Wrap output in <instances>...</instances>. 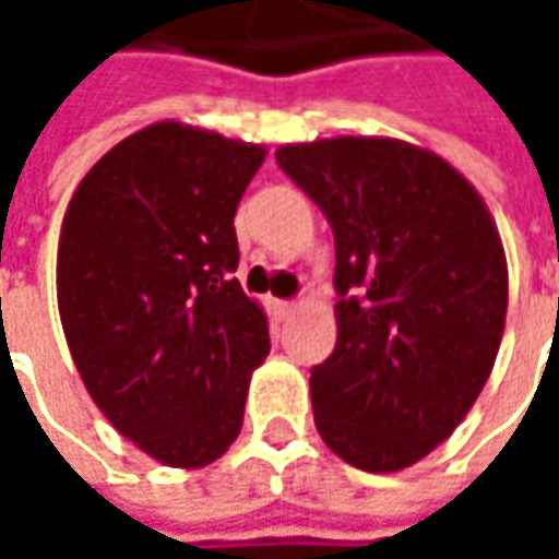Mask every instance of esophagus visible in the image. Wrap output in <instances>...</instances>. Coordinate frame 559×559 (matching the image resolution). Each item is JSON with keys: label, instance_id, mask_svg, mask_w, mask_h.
<instances>
[{"label": "esophagus", "instance_id": "34e87169", "mask_svg": "<svg viewBox=\"0 0 559 559\" xmlns=\"http://www.w3.org/2000/svg\"><path fill=\"white\" fill-rule=\"evenodd\" d=\"M295 308H298L295 301H270V311H273L276 320H289L292 313H295Z\"/></svg>", "mask_w": 559, "mask_h": 559}]
</instances>
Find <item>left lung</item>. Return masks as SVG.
I'll list each match as a JSON object with an SVG mask.
<instances>
[{
    "label": "left lung",
    "mask_w": 559,
    "mask_h": 559,
    "mask_svg": "<svg viewBox=\"0 0 559 559\" xmlns=\"http://www.w3.org/2000/svg\"><path fill=\"white\" fill-rule=\"evenodd\" d=\"M276 162L335 236L338 338L311 370L317 432L357 469L414 466L461 426L501 348L498 226L457 167L411 142H292Z\"/></svg>",
    "instance_id": "left-lung-1"
}]
</instances>
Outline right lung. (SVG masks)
<instances>
[{
  "label": "right lung",
  "mask_w": 559,
  "mask_h": 559,
  "mask_svg": "<svg viewBox=\"0 0 559 559\" xmlns=\"http://www.w3.org/2000/svg\"><path fill=\"white\" fill-rule=\"evenodd\" d=\"M267 148L162 120L80 180L58 239V313L90 397L148 457L214 463L267 357L239 280L236 207Z\"/></svg>",
  "instance_id": "1"
}]
</instances>
